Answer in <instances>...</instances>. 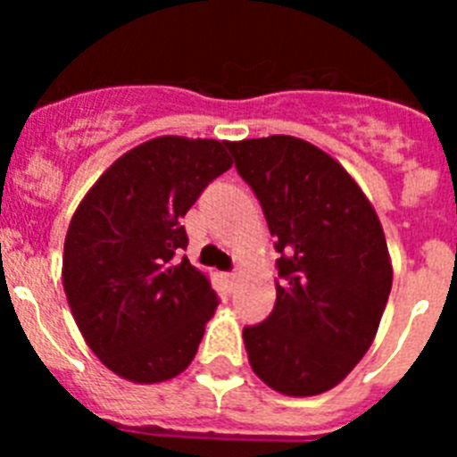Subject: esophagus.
<instances>
[{
  "mask_svg": "<svg viewBox=\"0 0 457 457\" xmlns=\"http://www.w3.org/2000/svg\"><path fill=\"white\" fill-rule=\"evenodd\" d=\"M224 278H226V284H228V288H236L240 274H237V272H226Z\"/></svg>",
  "mask_w": 457,
  "mask_h": 457,
  "instance_id": "obj_1",
  "label": "esophagus"
}]
</instances>
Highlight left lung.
I'll use <instances>...</instances> for the list:
<instances>
[{"instance_id":"obj_1","label":"left lung","mask_w":457,"mask_h":457,"mask_svg":"<svg viewBox=\"0 0 457 457\" xmlns=\"http://www.w3.org/2000/svg\"><path fill=\"white\" fill-rule=\"evenodd\" d=\"M278 252L277 302L242 329L249 364L286 395H316L366 354L391 293L386 240L348 171L288 135L228 141Z\"/></svg>"}]
</instances>
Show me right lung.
Masks as SVG:
<instances>
[{
    "instance_id": "right-lung-1",
    "label": "right lung",
    "mask_w": 457,
    "mask_h": 457,
    "mask_svg": "<svg viewBox=\"0 0 457 457\" xmlns=\"http://www.w3.org/2000/svg\"><path fill=\"white\" fill-rule=\"evenodd\" d=\"M226 141L157 137L88 189L63 245V290L96 357L132 382L183 373L220 297L192 268L180 220L231 169Z\"/></svg>"
}]
</instances>
